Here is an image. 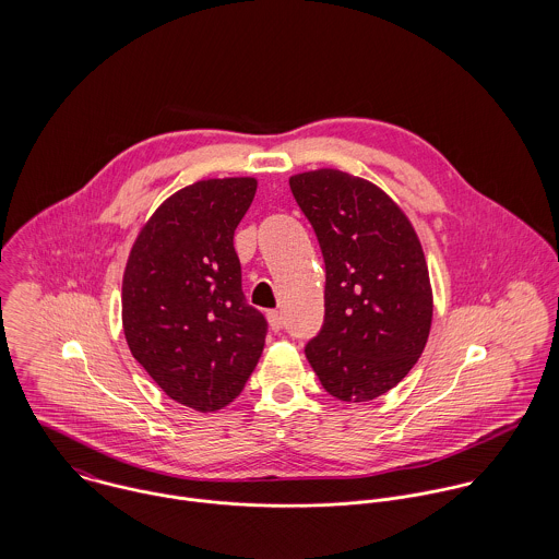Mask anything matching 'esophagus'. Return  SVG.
I'll return each mask as SVG.
<instances>
[{
	"label": "esophagus",
	"instance_id": "esophagus-1",
	"mask_svg": "<svg viewBox=\"0 0 559 559\" xmlns=\"http://www.w3.org/2000/svg\"><path fill=\"white\" fill-rule=\"evenodd\" d=\"M266 319H269V324H271V329H273V331H280V329H282V324H284L282 312H277V310H271V312L266 314Z\"/></svg>",
	"mask_w": 559,
	"mask_h": 559
}]
</instances>
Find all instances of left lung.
Returning <instances> with one entry per match:
<instances>
[{
	"label": "left lung",
	"instance_id": "1",
	"mask_svg": "<svg viewBox=\"0 0 559 559\" xmlns=\"http://www.w3.org/2000/svg\"><path fill=\"white\" fill-rule=\"evenodd\" d=\"M290 189L326 269L324 324L306 357L333 399H379L428 342L432 286L419 237L379 185L348 171H301Z\"/></svg>",
	"mask_w": 559,
	"mask_h": 559
}]
</instances>
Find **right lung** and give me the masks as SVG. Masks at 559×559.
Listing matches in <instances>:
<instances>
[{"mask_svg":"<svg viewBox=\"0 0 559 559\" xmlns=\"http://www.w3.org/2000/svg\"><path fill=\"white\" fill-rule=\"evenodd\" d=\"M253 176L178 189L138 233L122 275L131 355L176 402L213 413L239 396L266 337L245 304L235 230L253 202Z\"/></svg>","mask_w":559,"mask_h":559,"instance_id":"right-lung-1","label":"right lung"}]
</instances>
